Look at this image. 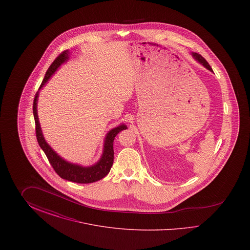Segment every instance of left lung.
Segmentation results:
<instances>
[{
    "mask_svg": "<svg viewBox=\"0 0 250 250\" xmlns=\"http://www.w3.org/2000/svg\"><path fill=\"white\" fill-rule=\"evenodd\" d=\"M191 55H192V57L194 58V60H195V61H197L199 63H201L202 66H204L206 69H208V70H210V71L213 72L212 67L209 65V63L207 62V61L204 59V58L202 57L201 54H199V53H196V52H191Z\"/></svg>",
    "mask_w": 250,
    "mask_h": 250,
    "instance_id": "1",
    "label": "left lung"
}]
</instances>
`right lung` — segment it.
<instances>
[{"label":"right lung","instance_id":"add662e5","mask_svg":"<svg viewBox=\"0 0 250 250\" xmlns=\"http://www.w3.org/2000/svg\"><path fill=\"white\" fill-rule=\"evenodd\" d=\"M69 50H64L62 52L56 59L53 61V62L50 64L48 70L46 72L45 78L42 82V83L39 87V90L37 91L35 100H34V106H33V112L36 122V139L39 146L44 151L45 155H47L48 161L50 165L54 168L56 173L59 175L61 178L71 181L74 183L79 184H90L94 183L98 180L104 178L110 170V167L113 164V158H114V151H113V141L116 137V135L122 130L127 129V126L125 124H121L118 126L110 129L107 133L103 145V153L100 157V159L92 166H82L79 164L71 163L65 159H63L62 156H60L48 144L42 133V129L40 126V123L38 120L37 114V101L39 96V91L45 86V84L48 83V80L52 77V75L58 70L60 66L66 62L69 59Z\"/></svg>","mask_w":250,"mask_h":250}]
</instances>
